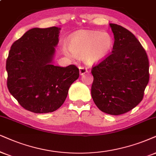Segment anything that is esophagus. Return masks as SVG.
Listing matches in <instances>:
<instances>
[{
	"label": "esophagus",
	"mask_w": 156,
	"mask_h": 156,
	"mask_svg": "<svg viewBox=\"0 0 156 156\" xmlns=\"http://www.w3.org/2000/svg\"><path fill=\"white\" fill-rule=\"evenodd\" d=\"M79 72H80V75H83L84 73H86V72H88V70L86 67L80 66L79 67Z\"/></svg>",
	"instance_id": "34e87169"
}]
</instances>
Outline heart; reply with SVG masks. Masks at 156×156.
Listing matches in <instances>:
<instances>
[{"mask_svg":"<svg viewBox=\"0 0 156 156\" xmlns=\"http://www.w3.org/2000/svg\"><path fill=\"white\" fill-rule=\"evenodd\" d=\"M113 45V37L109 32L83 30L73 35L69 40V50L64 48L63 52L70 58H82L86 64L93 65L104 60Z\"/></svg>","mask_w":156,"mask_h":156,"instance_id":"obj_1","label":"heart"}]
</instances>
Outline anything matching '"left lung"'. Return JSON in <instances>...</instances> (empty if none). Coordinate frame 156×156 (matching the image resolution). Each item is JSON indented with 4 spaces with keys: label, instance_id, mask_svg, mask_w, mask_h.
<instances>
[{
    "label": "left lung",
    "instance_id": "8db88e82",
    "mask_svg": "<svg viewBox=\"0 0 156 156\" xmlns=\"http://www.w3.org/2000/svg\"><path fill=\"white\" fill-rule=\"evenodd\" d=\"M114 36L111 54L94 66L91 96L101 111L119 115L130 111L143 100L149 81L147 53L133 33L109 23Z\"/></svg>",
    "mask_w": 156,
    "mask_h": 156
}]
</instances>
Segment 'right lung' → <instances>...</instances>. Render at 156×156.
<instances>
[{
	"label": "right lung",
	"mask_w": 156,
	"mask_h": 156,
	"mask_svg": "<svg viewBox=\"0 0 156 156\" xmlns=\"http://www.w3.org/2000/svg\"><path fill=\"white\" fill-rule=\"evenodd\" d=\"M59 30L56 27L29 29L13 43L6 60L8 89L23 109L34 113L59 109L79 77L75 65L52 64Z\"/></svg>",
	"instance_id": "1"
}]
</instances>
